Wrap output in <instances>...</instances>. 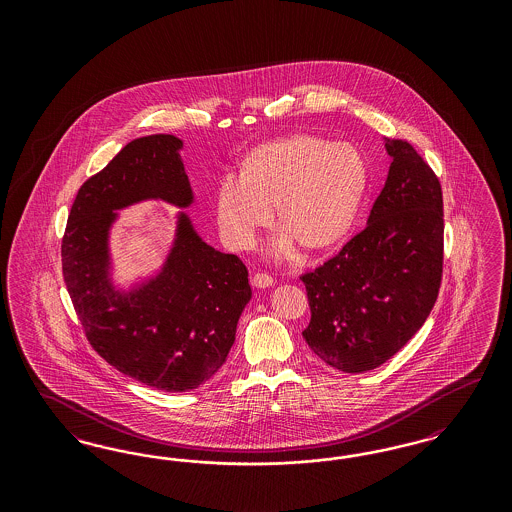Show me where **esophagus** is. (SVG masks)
<instances>
[{
  "instance_id": "esophagus-1",
  "label": "esophagus",
  "mask_w": 512,
  "mask_h": 512,
  "mask_svg": "<svg viewBox=\"0 0 512 512\" xmlns=\"http://www.w3.org/2000/svg\"><path fill=\"white\" fill-rule=\"evenodd\" d=\"M251 282H253L255 288H270L274 284V278L267 274V272H255Z\"/></svg>"
}]
</instances>
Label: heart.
Wrapping results in <instances>:
<instances>
[{
  "instance_id": "obj_1",
  "label": "heart",
  "mask_w": 512,
  "mask_h": 512,
  "mask_svg": "<svg viewBox=\"0 0 512 512\" xmlns=\"http://www.w3.org/2000/svg\"><path fill=\"white\" fill-rule=\"evenodd\" d=\"M368 188L365 157L353 146L299 134L255 147L242 176L226 174L215 192V217L224 244L251 249L274 222L286 232L274 251L299 242L309 251L340 245L359 217Z\"/></svg>"
}]
</instances>
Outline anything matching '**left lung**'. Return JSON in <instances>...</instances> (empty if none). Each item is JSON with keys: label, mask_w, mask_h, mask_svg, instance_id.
I'll use <instances>...</instances> for the list:
<instances>
[{"label": "left lung", "mask_w": 512, "mask_h": 512, "mask_svg": "<svg viewBox=\"0 0 512 512\" xmlns=\"http://www.w3.org/2000/svg\"><path fill=\"white\" fill-rule=\"evenodd\" d=\"M393 157L368 224L313 272L301 274L311 307L303 338L320 361L361 374L384 365L426 322L443 274V194L413 144Z\"/></svg>", "instance_id": "obj_1"}]
</instances>
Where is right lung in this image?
I'll list each match as a JSON object with an SVG mask.
<instances>
[{
  "label": "right lung",
  "mask_w": 512,
  "mask_h": 512,
  "mask_svg": "<svg viewBox=\"0 0 512 512\" xmlns=\"http://www.w3.org/2000/svg\"><path fill=\"white\" fill-rule=\"evenodd\" d=\"M180 147L171 134L122 147L80 186L61 242L63 280L94 351L122 374L172 393L195 390L226 363L251 299L244 261L201 242L186 217L157 278L130 295L107 282L113 211L147 197L192 203Z\"/></svg>",
  "instance_id": "obj_1"
}]
</instances>
